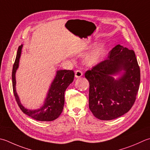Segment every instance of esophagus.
<instances>
[{"label":"esophagus","mask_w":150,"mask_h":150,"mask_svg":"<svg viewBox=\"0 0 150 150\" xmlns=\"http://www.w3.org/2000/svg\"><path fill=\"white\" fill-rule=\"evenodd\" d=\"M75 76L76 78L81 77H82V76H83V72L80 71V70H77V71H75Z\"/></svg>","instance_id":"esophagus-1"}]
</instances>
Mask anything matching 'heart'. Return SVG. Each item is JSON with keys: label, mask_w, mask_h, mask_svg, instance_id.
Returning <instances> with one entry per match:
<instances>
[{"label": "heart", "mask_w": 150, "mask_h": 150, "mask_svg": "<svg viewBox=\"0 0 150 150\" xmlns=\"http://www.w3.org/2000/svg\"><path fill=\"white\" fill-rule=\"evenodd\" d=\"M105 55V49L103 46L97 47L84 57V62L88 66H95L103 60Z\"/></svg>", "instance_id": "b5f03b06"}]
</instances>
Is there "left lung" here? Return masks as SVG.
<instances>
[{"label":"left lung","mask_w":150,"mask_h":150,"mask_svg":"<svg viewBox=\"0 0 150 150\" xmlns=\"http://www.w3.org/2000/svg\"><path fill=\"white\" fill-rule=\"evenodd\" d=\"M125 71L118 79L113 77ZM90 83L89 108L97 118L111 120L133 107L140 81V67L133 50L117 45L108 58L85 73Z\"/></svg>","instance_id":"obj_1"}]
</instances>
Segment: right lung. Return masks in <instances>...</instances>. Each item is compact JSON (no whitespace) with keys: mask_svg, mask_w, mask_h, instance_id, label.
Segmentation results:
<instances>
[{"mask_svg":"<svg viewBox=\"0 0 150 150\" xmlns=\"http://www.w3.org/2000/svg\"><path fill=\"white\" fill-rule=\"evenodd\" d=\"M23 45L17 50L16 60L12 69V86L15 98L18 106L23 112L38 121L50 122L58 118L62 112L64 105V92L67 88L73 81L75 73L73 70H58L50 86L47 98L43 106L39 109L29 110L21 103L16 90V73L19 67V58L21 54Z\"/></svg>","mask_w":150,"mask_h":150,"instance_id":"obj_1","label":"right lung"}]
</instances>
